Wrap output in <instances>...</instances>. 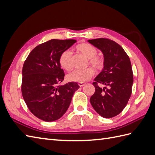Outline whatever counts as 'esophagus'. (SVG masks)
<instances>
[{"instance_id":"1","label":"esophagus","mask_w":155,"mask_h":155,"mask_svg":"<svg viewBox=\"0 0 155 155\" xmlns=\"http://www.w3.org/2000/svg\"><path fill=\"white\" fill-rule=\"evenodd\" d=\"M84 82H78V86H80V87H82V86H84Z\"/></svg>"}]
</instances>
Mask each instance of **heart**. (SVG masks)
I'll use <instances>...</instances> for the list:
<instances>
[{"mask_svg":"<svg viewBox=\"0 0 155 155\" xmlns=\"http://www.w3.org/2000/svg\"><path fill=\"white\" fill-rule=\"evenodd\" d=\"M77 51L84 55L88 59L89 63L97 69H101L104 66V59L102 57L97 55V49L88 43H82L75 47ZM61 67L66 71H70L73 68L72 53L69 50H65L61 53L59 57ZM95 71L92 67L85 69H74L67 75V79L71 82H84L88 81Z\"/></svg>","mask_w":155,"mask_h":155,"instance_id":"obj_1","label":"heart"}]
</instances>
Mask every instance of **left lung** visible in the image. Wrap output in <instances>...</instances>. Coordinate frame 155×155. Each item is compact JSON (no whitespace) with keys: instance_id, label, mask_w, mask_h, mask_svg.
Wrapping results in <instances>:
<instances>
[{"instance_id":"1","label":"left lung","mask_w":155,"mask_h":155,"mask_svg":"<svg viewBox=\"0 0 155 155\" xmlns=\"http://www.w3.org/2000/svg\"><path fill=\"white\" fill-rule=\"evenodd\" d=\"M88 41L101 50L104 57V69L92 83L95 92L90 101L101 116L115 117L123 111L131 97L134 74L130 59L121 46L110 39Z\"/></svg>"}]
</instances>
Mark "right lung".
Instances as JSON below:
<instances>
[{"label": "right lung", "instance_id": "add662e5", "mask_svg": "<svg viewBox=\"0 0 155 155\" xmlns=\"http://www.w3.org/2000/svg\"><path fill=\"white\" fill-rule=\"evenodd\" d=\"M75 39H51L36 46L29 54L22 68L21 90L31 112L45 121L62 117L79 86L74 82L61 85L64 77L59 63L61 53Z\"/></svg>", "mask_w": 155, "mask_h": 155}]
</instances>
